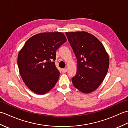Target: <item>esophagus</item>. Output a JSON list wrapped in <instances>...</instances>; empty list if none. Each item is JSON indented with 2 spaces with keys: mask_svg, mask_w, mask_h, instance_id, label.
<instances>
[{
  "mask_svg": "<svg viewBox=\"0 0 128 128\" xmlns=\"http://www.w3.org/2000/svg\"><path fill=\"white\" fill-rule=\"evenodd\" d=\"M62 72H63V73L66 72H67V68L62 69Z\"/></svg>",
  "mask_w": 128,
  "mask_h": 128,
  "instance_id": "1",
  "label": "esophagus"
}]
</instances>
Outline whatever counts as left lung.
I'll list each match as a JSON object with an SVG mask.
<instances>
[{
  "label": "left lung",
  "mask_w": 128,
  "mask_h": 128,
  "mask_svg": "<svg viewBox=\"0 0 128 128\" xmlns=\"http://www.w3.org/2000/svg\"><path fill=\"white\" fill-rule=\"evenodd\" d=\"M77 59L76 74L72 78L75 88L85 94L94 91L103 82L110 64L102 43L85 31L66 32Z\"/></svg>",
  "instance_id": "left-lung-1"
}]
</instances>
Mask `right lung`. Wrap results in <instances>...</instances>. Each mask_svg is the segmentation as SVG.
Wrapping results in <instances>:
<instances>
[{"label":"right lung","instance_id":"right-lung-1","mask_svg":"<svg viewBox=\"0 0 128 128\" xmlns=\"http://www.w3.org/2000/svg\"><path fill=\"white\" fill-rule=\"evenodd\" d=\"M66 41L62 32L40 33L29 38L19 52V72L32 91L43 94L56 85L60 75L54 62L56 50Z\"/></svg>","mask_w":128,"mask_h":128}]
</instances>
